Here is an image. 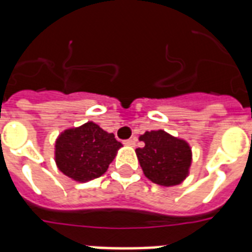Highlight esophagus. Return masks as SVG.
<instances>
[{
	"mask_svg": "<svg viewBox=\"0 0 252 252\" xmlns=\"http://www.w3.org/2000/svg\"><path fill=\"white\" fill-rule=\"evenodd\" d=\"M123 144H124V145H126V146H134L136 145V138H129V140H126V141L123 142Z\"/></svg>",
	"mask_w": 252,
	"mask_h": 252,
	"instance_id": "34e87169",
	"label": "esophagus"
}]
</instances>
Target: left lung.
<instances>
[{"instance_id": "obj_1", "label": "left lung", "mask_w": 252, "mask_h": 252, "mask_svg": "<svg viewBox=\"0 0 252 252\" xmlns=\"http://www.w3.org/2000/svg\"><path fill=\"white\" fill-rule=\"evenodd\" d=\"M145 145L136 149L142 171L153 183L171 187L188 175L192 153L187 142L165 130H150L140 136Z\"/></svg>"}]
</instances>
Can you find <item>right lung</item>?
<instances>
[{
	"mask_svg": "<svg viewBox=\"0 0 252 252\" xmlns=\"http://www.w3.org/2000/svg\"><path fill=\"white\" fill-rule=\"evenodd\" d=\"M122 146L114 133L89 122L78 128L64 130L59 136L55 159L63 174L77 182H87L107 171Z\"/></svg>",
	"mask_w": 252,
	"mask_h": 252,
	"instance_id": "right-lung-1",
	"label": "right lung"
}]
</instances>
